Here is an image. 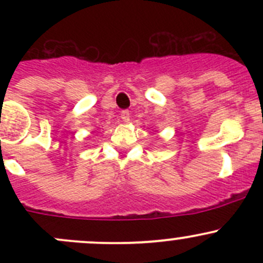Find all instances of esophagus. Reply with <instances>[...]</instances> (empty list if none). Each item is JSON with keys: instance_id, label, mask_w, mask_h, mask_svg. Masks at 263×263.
<instances>
[{"instance_id": "obj_1", "label": "esophagus", "mask_w": 263, "mask_h": 263, "mask_svg": "<svg viewBox=\"0 0 263 263\" xmlns=\"http://www.w3.org/2000/svg\"><path fill=\"white\" fill-rule=\"evenodd\" d=\"M121 118H122V121H123V122H128L129 121V112H128V110H122Z\"/></svg>"}]
</instances>
